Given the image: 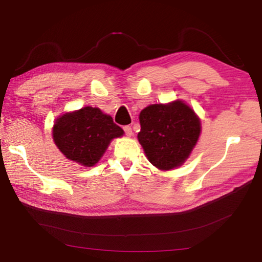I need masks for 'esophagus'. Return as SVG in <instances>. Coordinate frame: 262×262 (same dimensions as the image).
I'll return each instance as SVG.
<instances>
[{"label": "esophagus", "mask_w": 262, "mask_h": 262, "mask_svg": "<svg viewBox=\"0 0 262 262\" xmlns=\"http://www.w3.org/2000/svg\"><path fill=\"white\" fill-rule=\"evenodd\" d=\"M123 130H125V134L127 136L130 137L133 135V130H132V127L130 126H125V127H123Z\"/></svg>", "instance_id": "obj_1"}]
</instances>
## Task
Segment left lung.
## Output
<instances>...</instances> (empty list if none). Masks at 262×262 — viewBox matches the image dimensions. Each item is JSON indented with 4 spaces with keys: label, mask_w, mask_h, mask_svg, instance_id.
<instances>
[{
    "label": "left lung",
    "mask_w": 262,
    "mask_h": 262,
    "mask_svg": "<svg viewBox=\"0 0 262 262\" xmlns=\"http://www.w3.org/2000/svg\"><path fill=\"white\" fill-rule=\"evenodd\" d=\"M139 119L137 140L148 161L162 171L183 165L201 134L200 118L180 99L149 105L141 111Z\"/></svg>",
    "instance_id": "8db88e82"
}]
</instances>
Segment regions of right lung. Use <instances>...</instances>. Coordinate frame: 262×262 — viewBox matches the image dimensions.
Segmentation results:
<instances>
[{"instance_id":"1","label":"right lung","mask_w":262,"mask_h":262,"mask_svg":"<svg viewBox=\"0 0 262 262\" xmlns=\"http://www.w3.org/2000/svg\"><path fill=\"white\" fill-rule=\"evenodd\" d=\"M123 134L111 115L91 106L61 114L52 128L53 141L66 158L85 167L95 166L111 141Z\"/></svg>"}]
</instances>
